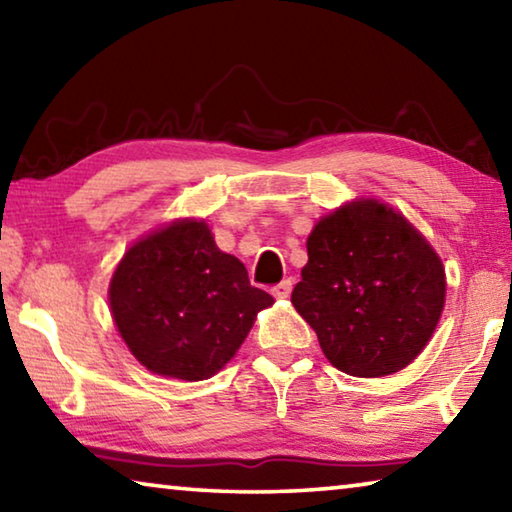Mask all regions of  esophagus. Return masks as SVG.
<instances>
[{
    "instance_id": "obj_1",
    "label": "esophagus",
    "mask_w": 512,
    "mask_h": 512,
    "mask_svg": "<svg viewBox=\"0 0 512 512\" xmlns=\"http://www.w3.org/2000/svg\"><path fill=\"white\" fill-rule=\"evenodd\" d=\"M271 293H273V296H275L277 300L289 298V296H291V280H284V282H280V284H275V287L271 289Z\"/></svg>"
}]
</instances>
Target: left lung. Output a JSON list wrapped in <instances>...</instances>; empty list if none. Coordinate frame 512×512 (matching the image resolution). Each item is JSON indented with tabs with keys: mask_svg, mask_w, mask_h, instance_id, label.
I'll use <instances>...</instances> for the list:
<instances>
[{
	"mask_svg": "<svg viewBox=\"0 0 512 512\" xmlns=\"http://www.w3.org/2000/svg\"><path fill=\"white\" fill-rule=\"evenodd\" d=\"M307 255L291 302L334 368L386 377L427 348L445 309V266L393 205L357 196L320 216Z\"/></svg>",
	"mask_w": 512,
	"mask_h": 512,
	"instance_id": "left-lung-1",
	"label": "left lung"
}]
</instances>
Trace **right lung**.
<instances>
[{
  "label": "right lung",
  "instance_id": "obj_1",
  "mask_svg": "<svg viewBox=\"0 0 512 512\" xmlns=\"http://www.w3.org/2000/svg\"><path fill=\"white\" fill-rule=\"evenodd\" d=\"M246 266L223 253L205 219L162 223L133 241L112 271L108 305L128 352L153 375L203 381L235 357L273 305Z\"/></svg>",
  "mask_w": 512,
  "mask_h": 512
}]
</instances>
